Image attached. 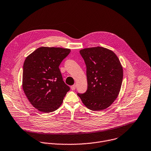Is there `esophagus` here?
Listing matches in <instances>:
<instances>
[{
  "label": "esophagus",
  "instance_id": "1",
  "mask_svg": "<svg viewBox=\"0 0 151 151\" xmlns=\"http://www.w3.org/2000/svg\"><path fill=\"white\" fill-rule=\"evenodd\" d=\"M71 89L73 90V91H74L75 89H76V86L75 85H73V86H71Z\"/></svg>",
  "mask_w": 151,
  "mask_h": 151
}]
</instances>
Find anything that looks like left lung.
<instances>
[{
	"label": "left lung",
	"mask_w": 151,
	"mask_h": 151,
	"mask_svg": "<svg viewBox=\"0 0 151 151\" xmlns=\"http://www.w3.org/2000/svg\"><path fill=\"white\" fill-rule=\"evenodd\" d=\"M80 53L86 66L88 89L77 93L85 106L93 111L109 107L118 97L123 79V69L115 53L96 47L82 49Z\"/></svg>",
	"instance_id": "8db88e82"
}]
</instances>
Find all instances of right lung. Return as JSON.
<instances>
[{
	"label": "right lung",
	"instance_id": "obj_1",
	"mask_svg": "<svg viewBox=\"0 0 151 151\" xmlns=\"http://www.w3.org/2000/svg\"><path fill=\"white\" fill-rule=\"evenodd\" d=\"M70 52L68 48L41 47L25 59L23 89L31 104L39 111L50 113L56 110L70 90L59 68Z\"/></svg>",
	"mask_w": 151,
	"mask_h": 151
}]
</instances>
